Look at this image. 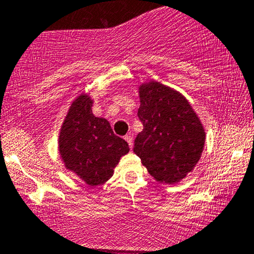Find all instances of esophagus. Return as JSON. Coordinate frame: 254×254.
Here are the masks:
<instances>
[{
  "label": "esophagus",
  "mask_w": 254,
  "mask_h": 254,
  "mask_svg": "<svg viewBox=\"0 0 254 254\" xmlns=\"http://www.w3.org/2000/svg\"><path fill=\"white\" fill-rule=\"evenodd\" d=\"M125 139H126V141L128 142V145H129L130 149H132V147H133V136L126 135V136H125Z\"/></svg>",
  "instance_id": "34e87169"
}]
</instances>
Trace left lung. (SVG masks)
<instances>
[{"instance_id":"8db88e82","label":"left lung","mask_w":254,"mask_h":254,"mask_svg":"<svg viewBox=\"0 0 254 254\" xmlns=\"http://www.w3.org/2000/svg\"><path fill=\"white\" fill-rule=\"evenodd\" d=\"M138 118L142 130L133 151L155 180L176 184L200 158L205 132L187 99L178 91L151 81L139 87Z\"/></svg>"}]
</instances>
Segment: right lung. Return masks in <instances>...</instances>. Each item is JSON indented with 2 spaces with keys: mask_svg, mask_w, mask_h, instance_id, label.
<instances>
[{
  "mask_svg": "<svg viewBox=\"0 0 254 254\" xmlns=\"http://www.w3.org/2000/svg\"><path fill=\"white\" fill-rule=\"evenodd\" d=\"M91 107L92 99L87 95L73 102L62 125L59 150L67 169L89 186H98L112 178L114 168L129 147L114 134L107 120L93 115Z\"/></svg>",
  "mask_w": 254,
  "mask_h": 254,
  "instance_id": "obj_1",
  "label": "right lung"
}]
</instances>
